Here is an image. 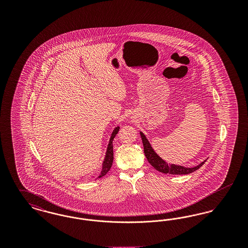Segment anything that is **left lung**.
<instances>
[{
	"label": "left lung",
	"instance_id": "1",
	"mask_svg": "<svg viewBox=\"0 0 248 248\" xmlns=\"http://www.w3.org/2000/svg\"><path fill=\"white\" fill-rule=\"evenodd\" d=\"M140 136H141L143 147H144V154L148 162L159 172H162L164 174H171V175H187L196 171L205 163V161H203L202 163H201L200 165L195 167H190V168L184 167L181 165H168L162 158H160L157 154H155L154 149L152 148L151 144L149 143L144 134L140 133Z\"/></svg>",
	"mask_w": 248,
	"mask_h": 248
}]
</instances>
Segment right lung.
I'll use <instances>...</instances> for the list:
<instances>
[{
	"label": "right lung",
	"instance_id": "1",
	"mask_svg": "<svg viewBox=\"0 0 248 248\" xmlns=\"http://www.w3.org/2000/svg\"><path fill=\"white\" fill-rule=\"evenodd\" d=\"M119 129H120V127L117 126L115 129L113 130V132L111 134L110 140H109V142H108V150H107L106 157H105L103 166H102V170L98 174V176L96 177V178L104 177L107 173L109 171V169H110V167L112 165V162H113V146H112V141H113V139L115 138V136L117 135Z\"/></svg>",
	"mask_w": 248,
	"mask_h": 248
}]
</instances>
